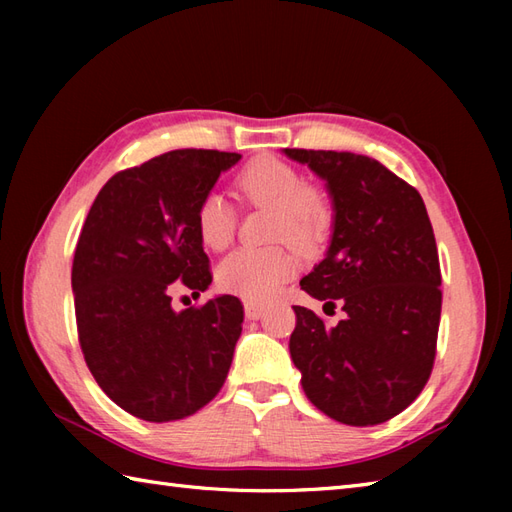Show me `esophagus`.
I'll list each match as a JSON object with an SVG mask.
<instances>
[{
  "label": "esophagus",
  "mask_w": 512,
  "mask_h": 512,
  "mask_svg": "<svg viewBox=\"0 0 512 512\" xmlns=\"http://www.w3.org/2000/svg\"><path fill=\"white\" fill-rule=\"evenodd\" d=\"M264 310H266V306L264 303H257V301H244V314L248 319H259L264 314Z\"/></svg>",
  "instance_id": "obj_1"
}]
</instances>
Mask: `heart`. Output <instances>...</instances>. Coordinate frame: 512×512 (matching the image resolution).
<instances>
[{"label": "heart", "instance_id": "obj_1", "mask_svg": "<svg viewBox=\"0 0 512 512\" xmlns=\"http://www.w3.org/2000/svg\"><path fill=\"white\" fill-rule=\"evenodd\" d=\"M237 187L248 202L270 211L268 237L286 239L299 250L323 244L332 226V206L314 187L303 184L301 173L277 158H259L239 173ZM195 231L211 250L231 244L235 215L222 193L209 191L195 209ZM295 266V257L284 244L237 248L217 266V286L250 301L275 295Z\"/></svg>", "mask_w": 512, "mask_h": 512}]
</instances>
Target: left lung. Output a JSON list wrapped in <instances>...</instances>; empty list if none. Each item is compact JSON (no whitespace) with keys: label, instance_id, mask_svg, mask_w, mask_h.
Instances as JSON below:
<instances>
[{"label":"left lung","instance_id":"8db88e82","mask_svg":"<svg viewBox=\"0 0 512 512\" xmlns=\"http://www.w3.org/2000/svg\"><path fill=\"white\" fill-rule=\"evenodd\" d=\"M325 182L328 253L301 279L310 297L343 303L328 328L308 308L290 336L308 400L350 427L398 416L431 376L440 325V259L420 193L378 160L350 151L284 149Z\"/></svg>","mask_w":512,"mask_h":512}]
</instances>
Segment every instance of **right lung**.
Wrapping results in <instances>:
<instances>
[{"label":"right lung","instance_id":"obj_1","mask_svg":"<svg viewBox=\"0 0 512 512\" xmlns=\"http://www.w3.org/2000/svg\"><path fill=\"white\" fill-rule=\"evenodd\" d=\"M239 154L176 149L125 169L96 195L74 250L79 343L96 383L147 422L187 418L222 389L242 334L233 295L173 310L211 286L195 209Z\"/></svg>","mask_w":512,"mask_h":512}]
</instances>
